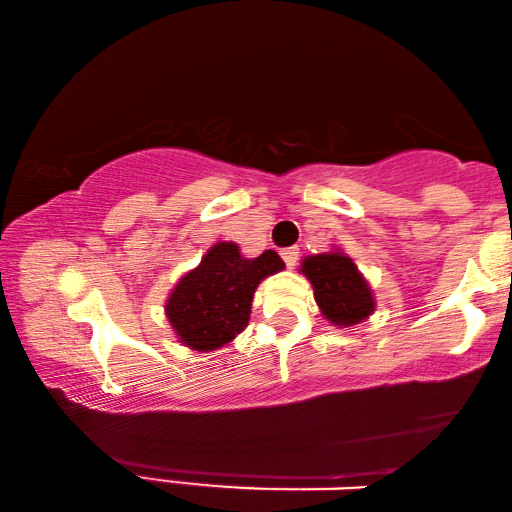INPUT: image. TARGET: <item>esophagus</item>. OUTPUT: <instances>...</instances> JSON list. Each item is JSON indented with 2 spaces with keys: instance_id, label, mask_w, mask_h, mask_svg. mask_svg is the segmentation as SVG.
<instances>
[{
  "instance_id": "1",
  "label": "esophagus",
  "mask_w": 512,
  "mask_h": 512,
  "mask_svg": "<svg viewBox=\"0 0 512 512\" xmlns=\"http://www.w3.org/2000/svg\"><path fill=\"white\" fill-rule=\"evenodd\" d=\"M280 255H282V259H284V264H287L289 268H293V266H296V262H298L300 250H298L296 246H291V248H284Z\"/></svg>"
}]
</instances>
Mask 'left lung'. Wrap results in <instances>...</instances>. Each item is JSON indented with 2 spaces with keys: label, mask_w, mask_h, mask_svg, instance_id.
<instances>
[{
  "label": "left lung",
  "mask_w": 512,
  "mask_h": 512,
  "mask_svg": "<svg viewBox=\"0 0 512 512\" xmlns=\"http://www.w3.org/2000/svg\"><path fill=\"white\" fill-rule=\"evenodd\" d=\"M300 271L307 275L318 307L332 325H357L375 311V298L366 277L339 250L305 257Z\"/></svg>",
  "instance_id": "obj_1"
}]
</instances>
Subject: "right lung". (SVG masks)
<instances>
[{"label": "right lung", "mask_w": 512, "mask_h": 512, "mask_svg": "<svg viewBox=\"0 0 512 512\" xmlns=\"http://www.w3.org/2000/svg\"><path fill=\"white\" fill-rule=\"evenodd\" d=\"M282 268L275 250L248 259L232 241L214 244L194 271L180 277L164 305L180 343L198 352L230 343L248 325L257 284Z\"/></svg>", "instance_id": "obj_1"}]
</instances>
